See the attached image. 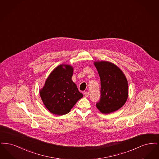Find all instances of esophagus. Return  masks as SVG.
Segmentation results:
<instances>
[{
  "label": "esophagus",
  "instance_id": "1",
  "mask_svg": "<svg viewBox=\"0 0 159 159\" xmlns=\"http://www.w3.org/2000/svg\"><path fill=\"white\" fill-rule=\"evenodd\" d=\"M84 96H85L86 97H88V96H89V92H85L84 93Z\"/></svg>",
  "mask_w": 159,
  "mask_h": 159
}]
</instances>
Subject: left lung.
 I'll use <instances>...</instances> for the list:
<instances>
[{"label":"left lung","mask_w":159,"mask_h":159,"mask_svg":"<svg viewBox=\"0 0 159 159\" xmlns=\"http://www.w3.org/2000/svg\"><path fill=\"white\" fill-rule=\"evenodd\" d=\"M101 80L100 100L96 106L104 114L113 113L123 106L128 97V84L121 70L107 61L95 62Z\"/></svg>","instance_id":"8db88e82"}]
</instances>
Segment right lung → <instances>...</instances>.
Masks as SVG:
<instances>
[{"label": "right lung", "instance_id": "1", "mask_svg": "<svg viewBox=\"0 0 159 159\" xmlns=\"http://www.w3.org/2000/svg\"><path fill=\"white\" fill-rule=\"evenodd\" d=\"M73 72V67L69 65L58 66L48 77L44 87L40 91L43 104L52 113H68L77 101L83 97V94L71 80Z\"/></svg>", "mask_w": 159, "mask_h": 159}]
</instances>
